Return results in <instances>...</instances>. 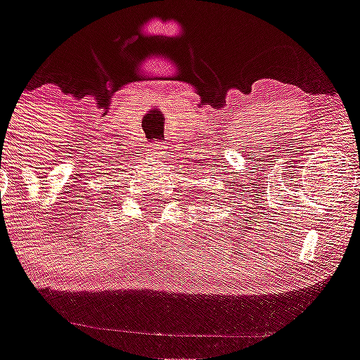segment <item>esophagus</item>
I'll return each mask as SVG.
<instances>
[{
	"label": "esophagus",
	"mask_w": 360,
	"mask_h": 360,
	"mask_svg": "<svg viewBox=\"0 0 360 360\" xmlns=\"http://www.w3.org/2000/svg\"><path fill=\"white\" fill-rule=\"evenodd\" d=\"M150 151H151V155H155V157H158V158L165 155V150H163V146H162V144H160V143L151 144Z\"/></svg>",
	"instance_id": "obj_1"
}]
</instances>
